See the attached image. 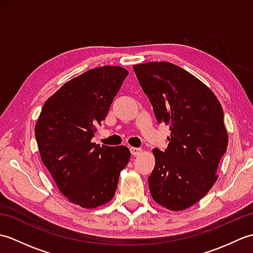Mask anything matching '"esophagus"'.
Masks as SVG:
<instances>
[{"label":"esophagus","instance_id":"34e87169","mask_svg":"<svg viewBox=\"0 0 253 253\" xmlns=\"http://www.w3.org/2000/svg\"><path fill=\"white\" fill-rule=\"evenodd\" d=\"M142 150L140 148H135V147H131L130 148V152L132 155H139L141 153Z\"/></svg>","mask_w":253,"mask_h":253}]
</instances>
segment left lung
I'll return each mask as SVG.
<instances>
[{
	"label": "left lung",
	"instance_id": "left-lung-1",
	"mask_svg": "<svg viewBox=\"0 0 253 253\" xmlns=\"http://www.w3.org/2000/svg\"><path fill=\"white\" fill-rule=\"evenodd\" d=\"M159 123L169 125L165 151L153 150L149 188L155 202L180 211L197 203L216 181L228 136L217 98L206 84L168 62L133 66Z\"/></svg>",
	"mask_w": 253,
	"mask_h": 253
}]
</instances>
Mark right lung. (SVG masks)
<instances>
[{"label":"right lung","mask_w":253,"mask_h":253,"mask_svg":"<svg viewBox=\"0 0 253 253\" xmlns=\"http://www.w3.org/2000/svg\"><path fill=\"white\" fill-rule=\"evenodd\" d=\"M127 75L120 66L79 75L45 101L37 121L35 135L42 162L63 195L82 208L109 202L129 161L125 146L91 142Z\"/></svg>","instance_id":"obj_1"}]
</instances>
